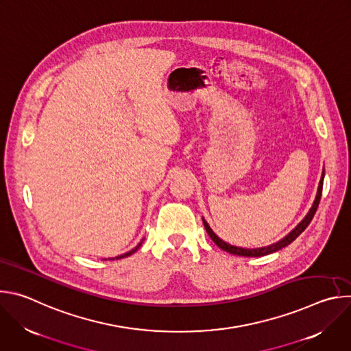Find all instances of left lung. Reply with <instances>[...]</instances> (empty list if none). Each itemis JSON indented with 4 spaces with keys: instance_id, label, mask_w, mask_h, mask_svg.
<instances>
[{
    "instance_id": "left-lung-1",
    "label": "left lung",
    "mask_w": 351,
    "mask_h": 351,
    "mask_svg": "<svg viewBox=\"0 0 351 351\" xmlns=\"http://www.w3.org/2000/svg\"><path fill=\"white\" fill-rule=\"evenodd\" d=\"M322 184H324V175H322L321 182H319V186H318V193H317V197H315V202H314V204H313L310 213L307 214V217H306L302 222H300V223L295 226V229H293L285 239H282L280 241H278V243H275V244H272V245L263 247V248H253V250L236 247V245L228 244V243H225L223 240H221V239L211 230V228L208 226V223H207L206 221H203V222H204V228H206L208 236L213 239V241H214L219 248L225 250V252H228V253H230V254L241 256V257H261V256H267V254L275 253V252H278V250H280V248L286 247L287 244H290L293 240H295L300 234H302V233L306 230V228L310 225V222L313 221V218H314V215H315V213H317V208H318V206H319V199H321V195H322Z\"/></svg>"
}]
</instances>
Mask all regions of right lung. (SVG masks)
Instances as JSON below:
<instances>
[{
  "label": "right lung",
  "mask_w": 351,
  "mask_h": 351,
  "mask_svg": "<svg viewBox=\"0 0 351 351\" xmlns=\"http://www.w3.org/2000/svg\"><path fill=\"white\" fill-rule=\"evenodd\" d=\"M140 247V244L136 247V248H133V250H130V252L129 253H126V254H122V256H118L117 257V260H121V258H125V257H129V256H132L134 252H137V248Z\"/></svg>",
  "instance_id": "add662e5"
}]
</instances>
